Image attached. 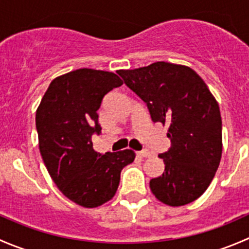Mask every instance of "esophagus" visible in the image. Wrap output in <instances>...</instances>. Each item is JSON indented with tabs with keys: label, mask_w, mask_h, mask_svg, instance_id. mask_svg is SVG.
I'll return each mask as SVG.
<instances>
[{
	"label": "esophagus",
	"mask_w": 249,
	"mask_h": 249,
	"mask_svg": "<svg viewBox=\"0 0 249 249\" xmlns=\"http://www.w3.org/2000/svg\"><path fill=\"white\" fill-rule=\"evenodd\" d=\"M137 154H139L140 157H142V158H149L150 155H152V153H150L148 149H143V150H140Z\"/></svg>",
	"instance_id": "1"
}]
</instances>
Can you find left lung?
Returning a JSON list of instances; mask_svg holds the SVG:
<instances>
[{
	"label": "left lung",
	"instance_id": "8db88e82",
	"mask_svg": "<svg viewBox=\"0 0 249 249\" xmlns=\"http://www.w3.org/2000/svg\"><path fill=\"white\" fill-rule=\"evenodd\" d=\"M118 74L147 105L153 123L169 125L171 147L159 154L165 171L150 179V190L169 206L193 202L212 182L222 158L217 101L201 77L182 65L159 61Z\"/></svg>",
	"mask_w": 249,
	"mask_h": 249
}]
</instances>
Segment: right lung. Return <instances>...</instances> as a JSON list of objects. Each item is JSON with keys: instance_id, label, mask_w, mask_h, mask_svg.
Returning a JSON list of instances; mask_svg holds the SVG:
<instances>
[{"instance_id": "1", "label": "right lung", "mask_w": 249, "mask_h": 249, "mask_svg": "<svg viewBox=\"0 0 249 249\" xmlns=\"http://www.w3.org/2000/svg\"><path fill=\"white\" fill-rule=\"evenodd\" d=\"M123 84L112 72L79 69L55 78L36 112L39 150L60 192L83 207H97L114 196L120 172L134 150L101 154L92 136L101 135L99 110L105 95Z\"/></svg>"}]
</instances>
